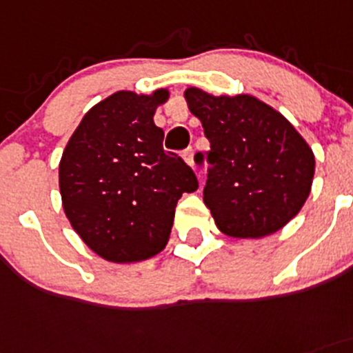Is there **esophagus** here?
<instances>
[{"label":"esophagus","mask_w":353,"mask_h":353,"mask_svg":"<svg viewBox=\"0 0 353 353\" xmlns=\"http://www.w3.org/2000/svg\"><path fill=\"white\" fill-rule=\"evenodd\" d=\"M183 158H184V161H186L188 165L193 167V169H195V153H193L192 148H188V150L184 151Z\"/></svg>","instance_id":"1"}]
</instances>
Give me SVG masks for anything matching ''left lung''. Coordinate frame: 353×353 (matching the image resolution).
<instances>
[{
  "label": "left lung",
  "mask_w": 353,
  "mask_h": 353,
  "mask_svg": "<svg viewBox=\"0 0 353 353\" xmlns=\"http://www.w3.org/2000/svg\"><path fill=\"white\" fill-rule=\"evenodd\" d=\"M188 110L210 143L196 163L207 172L203 203L233 239H263L284 228L312 192L315 157L291 121L251 94L184 90Z\"/></svg>",
  "instance_id": "left-lung-1"
}]
</instances>
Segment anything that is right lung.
Instances as JSON below:
<instances>
[{"label":"right lung","instance_id":"add662e5","mask_svg":"<svg viewBox=\"0 0 353 353\" xmlns=\"http://www.w3.org/2000/svg\"><path fill=\"white\" fill-rule=\"evenodd\" d=\"M167 88L118 90L85 113L59 161L62 209L85 245L111 263L165 249L177 200L199 188L195 172L163 151L154 125Z\"/></svg>","mask_w":353,"mask_h":353}]
</instances>
